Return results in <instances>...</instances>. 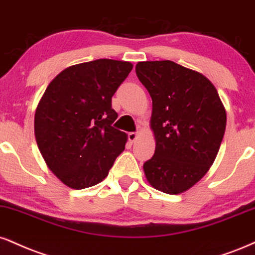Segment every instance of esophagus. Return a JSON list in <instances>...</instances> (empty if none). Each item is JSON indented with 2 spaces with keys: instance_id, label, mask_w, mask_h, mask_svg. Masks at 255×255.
<instances>
[{
  "instance_id": "1",
  "label": "esophagus",
  "mask_w": 255,
  "mask_h": 255,
  "mask_svg": "<svg viewBox=\"0 0 255 255\" xmlns=\"http://www.w3.org/2000/svg\"><path fill=\"white\" fill-rule=\"evenodd\" d=\"M137 139V133L135 131H130V133H128V140L130 141V142H134Z\"/></svg>"
}]
</instances>
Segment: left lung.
<instances>
[{
  "mask_svg": "<svg viewBox=\"0 0 255 255\" xmlns=\"http://www.w3.org/2000/svg\"><path fill=\"white\" fill-rule=\"evenodd\" d=\"M136 76L152 97L154 155L143 164L154 189L178 195L208 172L226 130L219 93L205 76L171 60L141 61Z\"/></svg>",
  "mask_w": 255,
  "mask_h": 255,
  "instance_id": "8db88e82",
  "label": "left lung"
}]
</instances>
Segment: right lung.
Returning a JSON list of instances; mask_svg holds the SVG:
<instances>
[{
	"label": "right lung",
	"instance_id": "right-lung-1",
	"mask_svg": "<svg viewBox=\"0 0 255 255\" xmlns=\"http://www.w3.org/2000/svg\"><path fill=\"white\" fill-rule=\"evenodd\" d=\"M133 65L97 59L61 71L38 104L34 133L47 166L69 188L81 190L108 176L127 134L113 127L114 96Z\"/></svg>",
	"mask_w": 255,
	"mask_h": 255
}]
</instances>
